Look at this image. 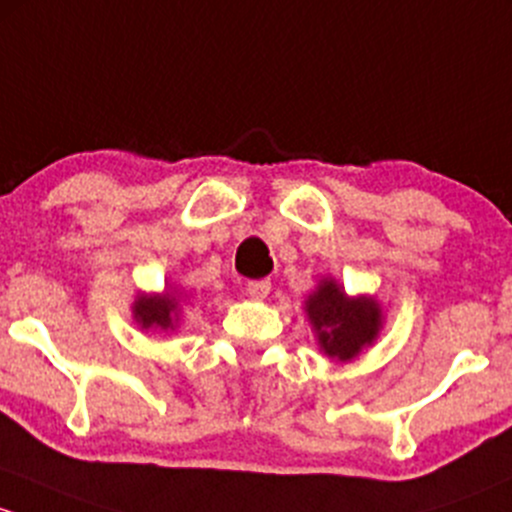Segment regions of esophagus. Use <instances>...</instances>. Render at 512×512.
Here are the masks:
<instances>
[{"mask_svg": "<svg viewBox=\"0 0 512 512\" xmlns=\"http://www.w3.org/2000/svg\"><path fill=\"white\" fill-rule=\"evenodd\" d=\"M246 293H249L251 298H266V295L271 293V281H268V278L249 281V283H246Z\"/></svg>", "mask_w": 512, "mask_h": 512, "instance_id": "obj_1", "label": "esophagus"}]
</instances>
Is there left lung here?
I'll list each match as a JSON object with an SVG mask.
<instances>
[{"mask_svg": "<svg viewBox=\"0 0 512 512\" xmlns=\"http://www.w3.org/2000/svg\"><path fill=\"white\" fill-rule=\"evenodd\" d=\"M308 318L318 330V342L325 355L337 360H350L362 347L370 345L382 323L372 298H347L333 281H325L310 295Z\"/></svg>", "mask_w": 512, "mask_h": 512, "instance_id": "8db88e82", "label": "left lung"}]
</instances>
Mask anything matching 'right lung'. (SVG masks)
Listing matches in <instances>:
<instances>
[{
  "label": "right lung",
  "mask_w": 512,
  "mask_h": 512,
  "mask_svg": "<svg viewBox=\"0 0 512 512\" xmlns=\"http://www.w3.org/2000/svg\"><path fill=\"white\" fill-rule=\"evenodd\" d=\"M175 308L177 300L170 293L165 295H142L135 303V318L142 328H160L167 330L175 323Z\"/></svg>",
  "instance_id": "add662e5"
}]
</instances>
